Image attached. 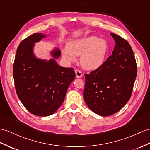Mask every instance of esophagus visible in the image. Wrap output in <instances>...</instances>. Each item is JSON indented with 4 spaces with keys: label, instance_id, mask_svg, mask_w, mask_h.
Segmentation results:
<instances>
[{
    "label": "esophagus",
    "instance_id": "34e87169",
    "mask_svg": "<svg viewBox=\"0 0 150 150\" xmlns=\"http://www.w3.org/2000/svg\"><path fill=\"white\" fill-rule=\"evenodd\" d=\"M75 73H76V78H79L82 77L83 74H82V72H81V71L78 70V69H76V70H75Z\"/></svg>",
    "mask_w": 150,
    "mask_h": 150
}]
</instances>
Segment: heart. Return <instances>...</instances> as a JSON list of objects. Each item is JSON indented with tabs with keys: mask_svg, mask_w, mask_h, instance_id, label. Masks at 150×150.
Wrapping results in <instances>:
<instances>
[{
	"mask_svg": "<svg viewBox=\"0 0 150 150\" xmlns=\"http://www.w3.org/2000/svg\"><path fill=\"white\" fill-rule=\"evenodd\" d=\"M109 52L108 42L97 36L72 41L62 50V55L69 62L76 60V55H81V66L88 70H95L105 62Z\"/></svg>",
	"mask_w": 150,
	"mask_h": 150,
	"instance_id": "b5f03b06",
	"label": "heart"
}]
</instances>
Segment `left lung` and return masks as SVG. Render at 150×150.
<instances>
[{
  "mask_svg": "<svg viewBox=\"0 0 150 150\" xmlns=\"http://www.w3.org/2000/svg\"><path fill=\"white\" fill-rule=\"evenodd\" d=\"M115 41L112 55L101 67L85 75L84 99L96 114L108 116L117 112L129 100L137 76V64L129 43L110 33Z\"/></svg>",
  "mask_w": 150,
  "mask_h": 150,
  "instance_id": "obj_1",
  "label": "left lung"
}]
</instances>
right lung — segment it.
Masks as SVG:
<instances>
[{
  "label": "right lung",
  "instance_id": "add662e5",
  "mask_svg": "<svg viewBox=\"0 0 150 150\" xmlns=\"http://www.w3.org/2000/svg\"><path fill=\"white\" fill-rule=\"evenodd\" d=\"M46 36L35 33L20 42L13 72L21 103L32 114L41 116L52 115L58 110L76 76L72 68L62 67L57 63L55 59L61 53L57 48L51 53L53 58L48 61L36 58L33 52L35 43Z\"/></svg>",
  "mask_w": 150,
  "mask_h": 150
}]
</instances>
